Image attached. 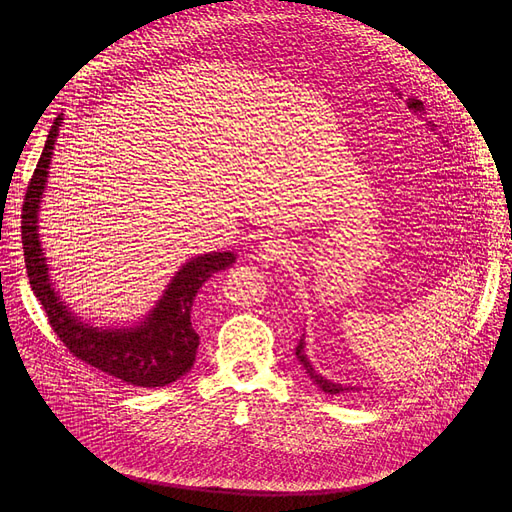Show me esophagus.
I'll return each instance as SVG.
<instances>
[{"label": "esophagus", "instance_id": "esophagus-1", "mask_svg": "<svg viewBox=\"0 0 512 512\" xmlns=\"http://www.w3.org/2000/svg\"><path fill=\"white\" fill-rule=\"evenodd\" d=\"M291 257V249L285 241L281 239H269V241H263L259 245V249L255 251V259L259 263H265V265H273V263H283Z\"/></svg>", "mask_w": 512, "mask_h": 512}]
</instances>
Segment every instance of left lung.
I'll use <instances>...</instances> for the list:
<instances>
[{
  "label": "left lung",
  "mask_w": 512,
  "mask_h": 512,
  "mask_svg": "<svg viewBox=\"0 0 512 512\" xmlns=\"http://www.w3.org/2000/svg\"><path fill=\"white\" fill-rule=\"evenodd\" d=\"M304 338L300 340V344L296 346V356H298V360H300V364L302 367L306 369V373L310 375V379L324 391V393H328V395H344V393H350V391H358V387H350V385H340V383H332V381H328V379H324L322 375H318L316 371H314V367H312V362L308 360V354L304 352Z\"/></svg>",
  "instance_id": "8db88e82"
}]
</instances>
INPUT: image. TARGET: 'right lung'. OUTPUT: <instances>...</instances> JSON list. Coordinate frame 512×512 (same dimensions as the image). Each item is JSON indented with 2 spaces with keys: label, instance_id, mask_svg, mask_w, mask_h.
<instances>
[{
  "label": "right lung",
  "instance_id": "obj_1",
  "mask_svg": "<svg viewBox=\"0 0 512 512\" xmlns=\"http://www.w3.org/2000/svg\"><path fill=\"white\" fill-rule=\"evenodd\" d=\"M60 123L62 115L50 127L22 206L24 261L34 296L72 356L133 387H166L184 377L196 360L200 336L190 322V314L198 289L212 273L231 267L237 257L223 251L184 263L168 283L164 296L137 326L99 328L81 322L54 291L38 237V210Z\"/></svg>",
  "mask_w": 512,
  "mask_h": 512
}]
</instances>
